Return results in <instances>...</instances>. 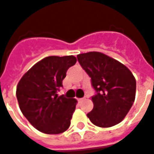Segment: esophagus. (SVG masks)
<instances>
[{
    "label": "esophagus",
    "instance_id": "obj_1",
    "mask_svg": "<svg viewBox=\"0 0 154 154\" xmlns=\"http://www.w3.org/2000/svg\"><path fill=\"white\" fill-rule=\"evenodd\" d=\"M84 100H85V98H81V99H78V101H79V102H82Z\"/></svg>",
    "mask_w": 154,
    "mask_h": 154
}]
</instances>
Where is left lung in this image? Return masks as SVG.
Returning <instances> with one entry per match:
<instances>
[{
    "mask_svg": "<svg viewBox=\"0 0 154 154\" xmlns=\"http://www.w3.org/2000/svg\"><path fill=\"white\" fill-rule=\"evenodd\" d=\"M77 60L96 91L91 98L94 108L87 113L89 119L100 127L121 122L135 101L136 82L131 72L118 60L96 51L78 54Z\"/></svg>",
    "mask_w": 154,
    "mask_h": 154,
    "instance_id": "1",
    "label": "left lung"
}]
</instances>
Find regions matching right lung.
<instances>
[{"label": "right lung", "instance_id": "add662e5", "mask_svg": "<svg viewBox=\"0 0 154 154\" xmlns=\"http://www.w3.org/2000/svg\"><path fill=\"white\" fill-rule=\"evenodd\" d=\"M76 57L49 56L37 62L18 83L16 96L19 108L32 126L45 134H60L68 129L77 101L57 91L63 86L68 69Z\"/></svg>", "mask_w": 154, "mask_h": 154}]
</instances>
